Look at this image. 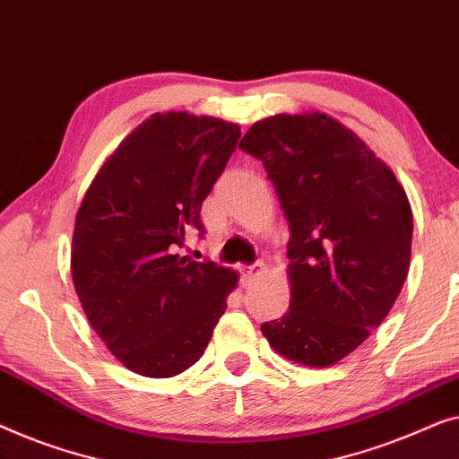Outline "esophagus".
Listing matches in <instances>:
<instances>
[{
	"instance_id": "1",
	"label": "esophagus",
	"mask_w": 459,
	"mask_h": 459,
	"mask_svg": "<svg viewBox=\"0 0 459 459\" xmlns=\"http://www.w3.org/2000/svg\"><path fill=\"white\" fill-rule=\"evenodd\" d=\"M241 273H243V281H245V282L254 281L255 276H260V273H262V262L254 264V266H243Z\"/></svg>"
}]
</instances>
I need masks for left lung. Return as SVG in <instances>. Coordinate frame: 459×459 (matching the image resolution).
<instances>
[{
    "label": "left lung",
    "instance_id": "1",
    "mask_svg": "<svg viewBox=\"0 0 459 459\" xmlns=\"http://www.w3.org/2000/svg\"><path fill=\"white\" fill-rule=\"evenodd\" d=\"M262 160L289 222V312L262 333L282 358L325 368L391 312L410 270L414 218L395 174L322 112L276 114L238 143Z\"/></svg>",
    "mask_w": 459,
    "mask_h": 459
}]
</instances>
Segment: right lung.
Instances as JSON below:
<instances>
[{
  "label": "right lung",
  "instance_id": "1",
  "mask_svg": "<svg viewBox=\"0 0 459 459\" xmlns=\"http://www.w3.org/2000/svg\"><path fill=\"white\" fill-rule=\"evenodd\" d=\"M241 126L153 114L109 156L76 212L70 273L89 325L128 370L170 378L204 356L238 274L178 249Z\"/></svg>",
  "mask_w": 459,
  "mask_h": 459
}]
</instances>
